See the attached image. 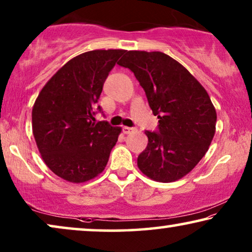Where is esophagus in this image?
<instances>
[{"mask_svg":"<svg viewBox=\"0 0 252 252\" xmlns=\"http://www.w3.org/2000/svg\"><path fill=\"white\" fill-rule=\"evenodd\" d=\"M135 128H134V127H123V132H124V134H130V133H133V132H135Z\"/></svg>","mask_w":252,"mask_h":252,"instance_id":"1","label":"esophagus"}]
</instances>
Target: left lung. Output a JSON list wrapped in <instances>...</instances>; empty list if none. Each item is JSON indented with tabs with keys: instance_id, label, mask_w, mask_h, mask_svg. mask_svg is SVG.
I'll list each match as a JSON object with an SVG mask.
<instances>
[{
	"instance_id": "1",
	"label": "left lung",
	"mask_w": 252,
	"mask_h": 252,
	"mask_svg": "<svg viewBox=\"0 0 252 252\" xmlns=\"http://www.w3.org/2000/svg\"><path fill=\"white\" fill-rule=\"evenodd\" d=\"M133 72L157 116L156 132L146 130L148 146L137 166L159 182L189 173L215 136L217 113L210 96L187 68L160 51H126L118 63Z\"/></svg>"
}]
</instances>
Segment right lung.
I'll list each match as a JSON object with an SVG mask.
<instances>
[{
  "label": "right lung",
  "mask_w": 252,
  "mask_h": 252,
  "mask_svg": "<svg viewBox=\"0 0 252 252\" xmlns=\"http://www.w3.org/2000/svg\"><path fill=\"white\" fill-rule=\"evenodd\" d=\"M125 50L87 51L68 61L47 82L32 110L33 135L48 167L80 184L97 177L122 128L95 123L96 105L110 71Z\"/></svg>",
  "instance_id": "obj_1"
}]
</instances>
